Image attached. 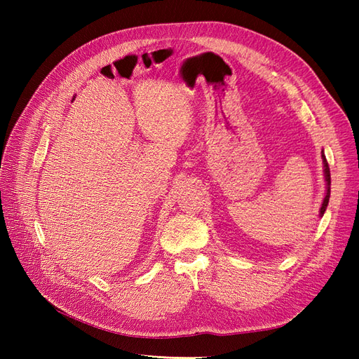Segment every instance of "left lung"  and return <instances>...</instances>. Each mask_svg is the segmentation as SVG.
<instances>
[{
	"mask_svg": "<svg viewBox=\"0 0 359 359\" xmlns=\"http://www.w3.org/2000/svg\"><path fill=\"white\" fill-rule=\"evenodd\" d=\"M322 160H323V173H325V181H327V193H325V198L320 206V217L327 211V206L330 202V194H331V173H330V166H328V161L325 158L323 153H322Z\"/></svg>",
	"mask_w": 359,
	"mask_h": 359,
	"instance_id": "1",
	"label": "left lung"
}]
</instances>
